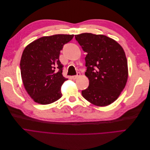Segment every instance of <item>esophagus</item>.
Segmentation results:
<instances>
[{
  "label": "esophagus",
  "instance_id": "esophagus-1",
  "mask_svg": "<svg viewBox=\"0 0 150 150\" xmlns=\"http://www.w3.org/2000/svg\"><path fill=\"white\" fill-rule=\"evenodd\" d=\"M79 76H80V73H78L77 75L72 76V78H73V79H77V78H78V77H79Z\"/></svg>",
  "mask_w": 150,
  "mask_h": 150
}]
</instances>
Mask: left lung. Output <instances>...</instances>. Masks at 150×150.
Listing matches in <instances>:
<instances>
[{
  "label": "left lung",
  "mask_w": 150,
  "mask_h": 150,
  "mask_svg": "<svg viewBox=\"0 0 150 150\" xmlns=\"http://www.w3.org/2000/svg\"><path fill=\"white\" fill-rule=\"evenodd\" d=\"M75 38L87 53L85 76L89 86L82 91V96L96 106L111 104L119 97L127 81V61L123 47L103 35L83 33L76 35Z\"/></svg>",
  "instance_id": "1"
}]
</instances>
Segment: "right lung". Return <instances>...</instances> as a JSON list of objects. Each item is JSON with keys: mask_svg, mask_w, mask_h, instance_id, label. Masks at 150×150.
I'll return each instance as SVG.
<instances>
[{"mask_svg": "<svg viewBox=\"0 0 150 150\" xmlns=\"http://www.w3.org/2000/svg\"><path fill=\"white\" fill-rule=\"evenodd\" d=\"M73 37L63 34L45 36L25 47L20 62L21 77L35 103L49 104L62 97V85L68 79L62 75L59 55L63 45Z\"/></svg>", "mask_w": 150, "mask_h": 150, "instance_id": "obj_1", "label": "right lung"}]
</instances>
